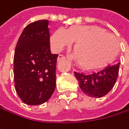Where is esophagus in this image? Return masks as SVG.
Masks as SVG:
<instances>
[{"label": "esophagus", "mask_w": 129, "mask_h": 129, "mask_svg": "<svg viewBox=\"0 0 129 129\" xmlns=\"http://www.w3.org/2000/svg\"><path fill=\"white\" fill-rule=\"evenodd\" d=\"M66 60V57H65L63 55L60 54V55L58 56V57H57V61H58V62L62 61V60Z\"/></svg>", "instance_id": "34e87169"}]
</instances>
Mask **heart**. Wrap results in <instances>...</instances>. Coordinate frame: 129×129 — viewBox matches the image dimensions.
I'll return each mask as SVG.
<instances>
[{"instance_id": "1", "label": "heart", "mask_w": 129, "mask_h": 129, "mask_svg": "<svg viewBox=\"0 0 129 129\" xmlns=\"http://www.w3.org/2000/svg\"><path fill=\"white\" fill-rule=\"evenodd\" d=\"M73 42H75V59L84 69H93L108 63L116 54L118 46L112 35L95 26L74 25L67 30L60 27L50 38L51 46L56 52L70 47Z\"/></svg>"}]
</instances>
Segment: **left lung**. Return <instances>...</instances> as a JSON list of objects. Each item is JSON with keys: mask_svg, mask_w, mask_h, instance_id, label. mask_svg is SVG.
I'll list each match as a JSON object with an SVG mask.
<instances>
[{"mask_svg": "<svg viewBox=\"0 0 129 129\" xmlns=\"http://www.w3.org/2000/svg\"><path fill=\"white\" fill-rule=\"evenodd\" d=\"M120 63L108 65L104 69L84 74L75 72V75L78 81L81 90L87 95L93 98H101L109 92L114 87L118 77Z\"/></svg>", "mask_w": 129, "mask_h": 129, "instance_id": "1", "label": "left lung"}]
</instances>
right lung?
Segmentation results:
<instances>
[{
    "mask_svg": "<svg viewBox=\"0 0 129 129\" xmlns=\"http://www.w3.org/2000/svg\"><path fill=\"white\" fill-rule=\"evenodd\" d=\"M48 20L27 25L17 42L14 54V81L16 92L29 105L47 102L56 87L57 54L50 50Z\"/></svg>",
    "mask_w": 129,
    "mask_h": 129,
    "instance_id": "obj_1",
    "label": "right lung"
}]
</instances>
